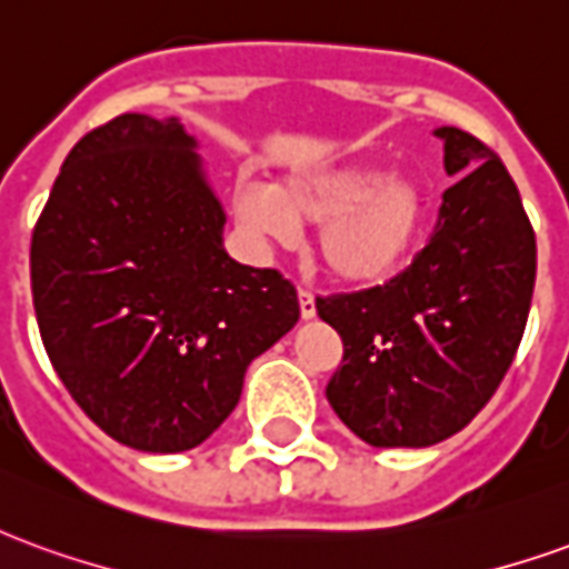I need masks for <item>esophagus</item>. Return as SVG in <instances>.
<instances>
[{
    "instance_id": "34e87169",
    "label": "esophagus",
    "mask_w": 569,
    "mask_h": 569,
    "mask_svg": "<svg viewBox=\"0 0 569 569\" xmlns=\"http://www.w3.org/2000/svg\"><path fill=\"white\" fill-rule=\"evenodd\" d=\"M298 308H301V320H313L317 317V301H313V292L298 286Z\"/></svg>"
}]
</instances>
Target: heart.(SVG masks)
I'll return each instance as SVG.
<instances>
[{"instance_id": "b5f03b06", "label": "heart", "mask_w": 569, "mask_h": 569, "mask_svg": "<svg viewBox=\"0 0 569 569\" xmlns=\"http://www.w3.org/2000/svg\"><path fill=\"white\" fill-rule=\"evenodd\" d=\"M231 212L247 234L292 243L298 222L322 224L317 256L335 280L371 286L406 268L429 216L420 176H383L378 163H338L283 176L273 188L237 186Z\"/></svg>"}]
</instances>
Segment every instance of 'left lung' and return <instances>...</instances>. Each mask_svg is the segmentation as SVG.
I'll return each instance as SVG.
<instances>
[{"label": "left lung", "instance_id": "obj_1", "mask_svg": "<svg viewBox=\"0 0 569 569\" xmlns=\"http://www.w3.org/2000/svg\"><path fill=\"white\" fill-rule=\"evenodd\" d=\"M439 222L390 283L317 298L345 341L326 387L335 415L375 448H427L476 418L525 335L537 237L502 161L460 128H439Z\"/></svg>", "mask_w": 569, "mask_h": 569}]
</instances>
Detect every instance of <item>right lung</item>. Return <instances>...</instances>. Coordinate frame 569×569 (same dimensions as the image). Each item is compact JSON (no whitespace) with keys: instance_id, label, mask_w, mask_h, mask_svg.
I'll return each instance as SVG.
<instances>
[{"instance_id":"right-lung-1","label":"right lung","mask_w":569,"mask_h":569,"mask_svg":"<svg viewBox=\"0 0 569 569\" xmlns=\"http://www.w3.org/2000/svg\"><path fill=\"white\" fill-rule=\"evenodd\" d=\"M194 149L176 118H112L72 146L32 231L51 366L106 436L149 453L210 439L301 313L283 273L224 252Z\"/></svg>"}]
</instances>
